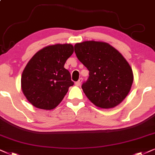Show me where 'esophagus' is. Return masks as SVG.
I'll return each mask as SVG.
<instances>
[{
    "label": "esophagus",
    "mask_w": 155,
    "mask_h": 155,
    "mask_svg": "<svg viewBox=\"0 0 155 155\" xmlns=\"http://www.w3.org/2000/svg\"><path fill=\"white\" fill-rule=\"evenodd\" d=\"M81 83H82V79L81 78V79H79V81L76 82L75 84H76V86H77V87H79V86L81 85Z\"/></svg>",
    "instance_id": "obj_1"
}]
</instances>
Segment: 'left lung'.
Segmentation results:
<instances>
[{"label": "left lung", "instance_id": "1", "mask_svg": "<svg viewBox=\"0 0 155 155\" xmlns=\"http://www.w3.org/2000/svg\"><path fill=\"white\" fill-rule=\"evenodd\" d=\"M78 59L89 71L81 88L88 99L102 109L114 108L132 87V69L124 56L108 43L87 41L74 46Z\"/></svg>", "mask_w": 155, "mask_h": 155}]
</instances>
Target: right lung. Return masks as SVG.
Returning <instances> with one entry per match:
<instances>
[{"mask_svg":"<svg viewBox=\"0 0 155 155\" xmlns=\"http://www.w3.org/2000/svg\"><path fill=\"white\" fill-rule=\"evenodd\" d=\"M74 53L70 44L48 46L38 51L27 64L21 76V89L28 101L38 109L51 110L63 100L74 85L64 68Z\"/></svg>","mask_w":155,"mask_h":155,"instance_id":"obj_1","label":"right lung"}]
</instances>
